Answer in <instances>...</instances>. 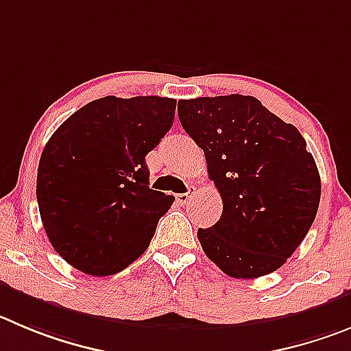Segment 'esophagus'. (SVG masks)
I'll list each match as a JSON object with an SVG mask.
<instances>
[{
	"mask_svg": "<svg viewBox=\"0 0 351 351\" xmlns=\"http://www.w3.org/2000/svg\"><path fill=\"white\" fill-rule=\"evenodd\" d=\"M194 195H195V186H191L186 194H178V195H176V201H178L180 204H189V202H191L192 199H194Z\"/></svg>",
	"mask_w": 351,
	"mask_h": 351,
	"instance_id": "34e87169",
	"label": "esophagus"
}]
</instances>
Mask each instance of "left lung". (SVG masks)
<instances>
[{"mask_svg": "<svg viewBox=\"0 0 351 351\" xmlns=\"http://www.w3.org/2000/svg\"><path fill=\"white\" fill-rule=\"evenodd\" d=\"M178 117L223 201L220 220L197 230L206 256L234 279L282 267L320 202L319 169L300 131L245 95L182 100Z\"/></svg>", "mask_w": 351, "mask_h": 351, "instance_id": "left-lung-1", "label": "left lung"}]
</instances>
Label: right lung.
Masks as SVG:
<instances>
[{
    "mask_svg": "<svg viewBox=\"0 0 351 351\" xmlns=\"http://www.w3.org/2000/svg\"><path fill=\"white\" fill-rule=\"evenodd\" d=\"M175 109V98L104 97L48 140L36 197L45 232L69 265L106 277L149 247L175 197L150 189L145 156L171 130Z\"/></svg>",
    "mask_w": 351,
    "mask_h": 351,
    "instance_id": "add662e5",
    "label": "right lung"
}]
</instances>
